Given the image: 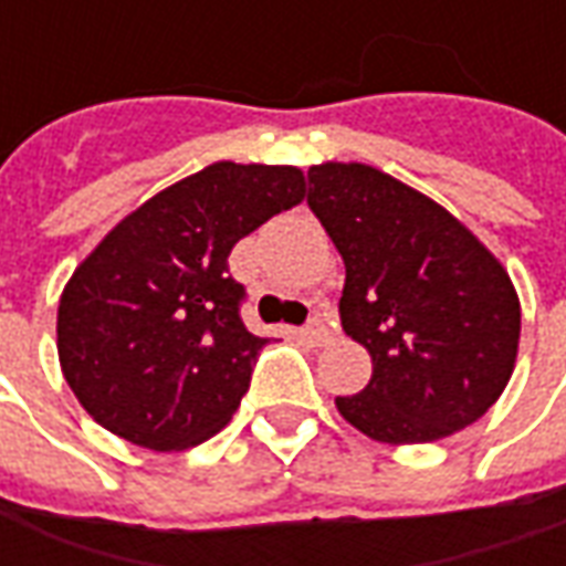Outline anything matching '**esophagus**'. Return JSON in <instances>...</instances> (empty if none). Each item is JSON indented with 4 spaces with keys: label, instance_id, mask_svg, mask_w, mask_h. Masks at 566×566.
<instances>
[{
    "label": "esophagus",
    "instance_id": "esophagus-1",
    "mask_svg": "<svg viewBox=\"0 0 566 566\" xmlns=\"http://www.w3.org/2000/svg\"><path fill=\"white\" fill-rule=\"evenodd\" d=\"M300 336L303 339H308L312 345H327L333 339V333L321 324V321H312V324H306L303 331H300Z\"/></svg>",
    "mask_w": 566,
    "mask_h": 566
}]
</instances>
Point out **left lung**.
<instances>
[{"label": "left lung", "instance_id": "1", "mask_svg": "<svg viewBox=\"0 0 566 566\" xmlns=\"http://www.w3.org/2000/svg\"><path fill=\"white\" fill-rule=\"evenodd\" d=\"M315 211L345 263L343 331L373 357L339 416L376 442L451 437L506 388L522 306L500 260L416 187L367 163L308 169Z\"/></svg>", "mask_w": 566, "mask_h": 566}]
</instances>
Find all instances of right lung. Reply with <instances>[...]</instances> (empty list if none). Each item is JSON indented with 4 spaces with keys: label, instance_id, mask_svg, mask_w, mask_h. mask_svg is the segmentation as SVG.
I'll return each instance as SVG.
<instances>
[{
    "label": "right lung",
    "instance_id": "add662e5",
    "mask_svg": "<svg viewBox=\"0 0 566 566\" xmlns=\"http://www.w3.org/2000/svg\"><path fill=\"white\" fill-rule=\"evenodd\" d=\"M306 197L296 166L211 163L127 214L84 258L56 308V352L87 416L133 446L214 437L266 339L248 333L239 239Z\"/></svg>",
    "mask_w": 566,
    "mask_h": 566
}]
</instances>
